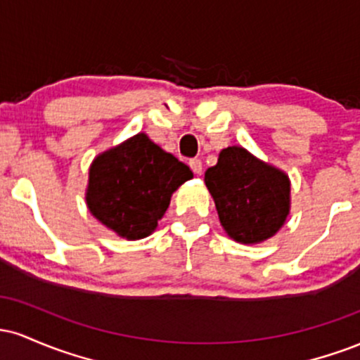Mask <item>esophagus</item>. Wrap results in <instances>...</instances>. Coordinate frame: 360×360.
Instances as JSON below:
<instances>
[{
	"label": "esophagus",
	"instance_id": "obj_1",
	"mask_svg": "<svg viewBox=\"0 0 360 360\" xmlns=\"http://www.w3.org/2000/svg\"><path fill=\"white\" fill-rule=\"evenodd\" d=\"M189 167H191V171L194 172V174H201V171H203V162L194 157V159L189 160Z\"/></svg>",
	"mask_w": 360,
	"mask_h": 360
}]
</instances>
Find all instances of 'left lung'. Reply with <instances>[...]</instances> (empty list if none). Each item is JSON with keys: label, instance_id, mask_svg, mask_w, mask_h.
I'll return each instance as SVG.
<instances>
[{"label": "left lung", "instance_id": "1", "mask_svg": "<svg viewBox=\"0 0 360 360\" xmlns=\"http://www.w3.org/2000/svg\"><path fill=\"white\" fill-rule=\"evenodd\" d=\"M225 232L233 240L257 243L283 226L289 213V179L279 169L242 147L223 148L205 172Z\"/></svg>", "mask_w": 360, "mask_h": 360}]
</instances>
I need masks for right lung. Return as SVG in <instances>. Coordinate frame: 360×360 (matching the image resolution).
I'll return each mask as SVG.
<instances>
[{
    "label": "right lung",
    "mask_w": 360,
    "mask_h": 360,
    "mask_svg": "<svg viewBox=\"0 0 360 360\" xmlns=\"http://www.w3.org/2000/svg\"><path fill=\"white\" fill-rule=\"evenodd\" d=\"M191 177L186 164L139 134L94 159L86 203L103 225L137 240L154 232L172 193Z\"/></svg>",
    "instance_id": "1"
}]
</instances>
